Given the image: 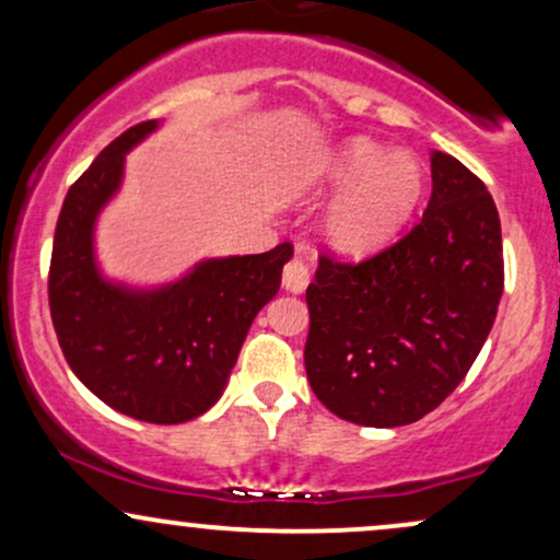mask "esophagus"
I'll return each instance as SVG.
<instances>
[{
	"instance_id": "34e87169",
	"label": "esophagus",
	"mask_w": 560,
	"mask_h": 560,
	"mask_svg": "<svg viewBox=\"0 0 560 560\" xmlns=\"http://www.w3.org/2000/svg\"><path fill=\"white\" fill-rule=\"evenodd\" d=\"M307 281H311V271H307V266L302 262L300 255H294V258L284 266V287L289 292H305Z\"/></svg>"
}]
</instances>
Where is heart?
I'll use <instances>...</instances> for the list:
<instances>
[{"label": "heart", "instance_id": "heart-1", "mask_svg": "<svg viewBox=\"0 0 560 560\" xmlns=\"http://www.w3.org/2000/svg\"><path fill=\"white\" fill-rule=\"evenodd\" d=\"M331 182L345 186L324 221V236L342 253H365L408 218L421 195V165L405 152H387L358 139L339 152Z\"/></svg>", "mask_w": 560, "mask_h": 560}]
</instances>
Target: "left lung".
Listing matches in <instances>:
<instances>
[{
	"label": "left lung",
	"instance_id": "obj_1",
	"mask_svg": "<svg viewBox=\"0 0 560 560\" xmlns=\"http://www.w3.org/2000/svg\"><path fill=\"white\" fill-rule=\"evenodd\" d=\"M500 215L485 182L434 152L421 221L382 253H320L307 287L305 371L339 419L405 427L464 382L503 294Z\"/></svg>",
	"mask_w": 560,
	"mask_h": 560
}]
</instances>
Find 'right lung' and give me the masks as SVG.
<instances>
[{"instance_id": "add662e5", "label": "right lung", "mask_w": 560, "mask_h": 560, "mask_svg": "<svg viewBox=\"0 0 560 560\" xmlns=\"http://www.w3.org/2000/svg\"><path fill=\"white\" fill-rule=\"evenodd\" d=\"M155 128L158 120L128 128L68 189L49 262V313L68 365L102 402L137 421L184 423L221 397L294 247L205 260L155 292L107 284L94 266L96 213L120 186L126 152Z\"/></svg>"}]
</instances>
